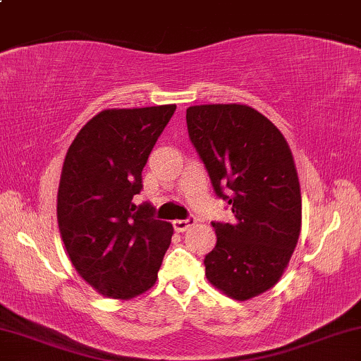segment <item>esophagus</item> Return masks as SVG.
Segmentation results:
<instances>
[{
	"instance_id": "obj_1",
	"label": "esophagus",
	"mask_w": 361,
	"mask_h": 361,
	"mask_svg": "<svg viewBox=\"0 0 361 361\" xmlns=\"http://www.w3.org/2000/svg\"><path fill=\"white\" fill-rule=\"evenodd\" d=\"M193 224H195V216H188V219L185 220H175V222H173V227H175L176 232H185V230L192 227Z\"/></svg>"
}]
</instances>
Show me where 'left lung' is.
<instances>
[{
	"instance_id": "obj_1",
	"label": "left lung",
	"mask_w": 361,
	"mask_h": 361,
	"mask_svg": "<svg viewBox=\"0 0 361 361\" xmlns=\"http://www.w3.org/2000/svg\"><path fill=\"white\" fill-rule=\"evenodd\" d=\"M190 141L232 222H212L216 245L207 279L238 301L281 279L301 232V190L293 154L266 116L242 104L186 109Z\"/></svg>"
}]
</instances>
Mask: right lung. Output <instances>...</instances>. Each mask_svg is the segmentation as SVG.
Listing matches in <instances>:
<instances>
[{
  "mask_svg": "<svg viewBox=\"0 0 361 361\" xmlns=\"http://www.w3.org/2000/svg\"><path fill=\"white\" fill-rule=\"evenodd\" d=\"M176 106L109 109L87 123L65 156L56 219L73 267L104 296L129 299L156 282L173 225L136 205L142 168Z\"/></svg>",
  "mask_w": 361,
  "mask_h": 361,
  "instance_id": "right-lung-1",
  "label": "right lung"
}]
</instances>
